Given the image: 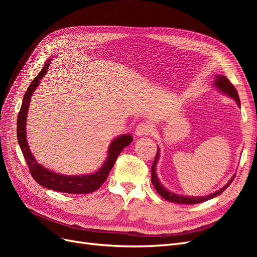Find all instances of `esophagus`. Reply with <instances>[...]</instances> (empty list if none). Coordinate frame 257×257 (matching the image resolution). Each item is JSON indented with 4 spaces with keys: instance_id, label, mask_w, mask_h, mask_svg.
Returning a JSON list of instances; mask_svg holds the SVG:
<instances>
[{
    "instance_id": "1",
    "label": "esophagus",
    "mask_w": 257,
    "mask_h": 257,
    "mask_svg": "<svg viewBox=\"0 0 257 257\" xmlns=\"http://www.w3.org/2000/svg\"><path fill=\"white\" fill-rule=\"evenodd\" d=\"M152 125L150 123L148 122H145V123H141L138 124V125L136 126V130H135V135L141 137V136H144V135H148L150 134L152 132Z\"/></svg>"
}]
</instances>
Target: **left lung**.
<instances>
[{"instance_id":"1","label":"left lung","mask_w":257,"mask_h":257,"mask_svg":"<svg viewBox=\"0 0 257 257\" xmlns=\"http://www.w3.org/2000/svg\"><path fill=\"white\" fill-rule=\"evenodd\" d=\"M213 87L216 88L219 90L223 94L227 95L231 98L235 99V102L237 103V105L240 107V99L238 96V93L237 90L235 89L234 85L230 83V81L226 78V77L223 76V75H216L215 76V80L213 82ZM160 159V149L158 147V152L157 155H155V159L153 162V165L151 167V181L152 184L154 185L155 190L160 194V195L168 200V201H173V203H177V204H186V205H194V204H199V203H203V201H206L208 199H211L217 195H220L221 193L224 192V190L228 188V185L232 182L235 178V175L230 178V180L225 184L223 188H221L220 190H217L211 194H209V195L206 196H186V195H180V194H177L174 192H170L169 190H167L164 185H163L160 181V179L158 177L157 174V164L159 162Z\"/></svg>"}]
</instances>
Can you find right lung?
<instances>
[{
	"label": "right lung",
	"instance_id": "add662e5",
	"mask_svg": "<svg viewBox=\"0 0 257 257\" xmlns=\"http://www.w3.org/2000/svg\"><path fill=\"white\" fill-rule=\"evenodd\" d=\"M52 58L46 60V63L40 74L35 77V79L31 82L30 87L28 88L25 96L22 99V105L17 119V137L20 149L23 153V157L26 159L27 164L29 166L30 173L35 179V181L41 184L44 188L49 190H53L57 192L71 193V194H88L96 191L100 185H102L109 175L112 166L116 161V158L124 148L127 147L133 137L130 134H123L115 137L108 147L107 158L97 172L93 174L85 175H76V176H67L51 172L50 169L41 165L37 160L34 158L33 153L31 152L30 147L27 141V116L29 111V106L31 103V97H32L35 89L41 83V79L47 73L50 66Z\"/></svg>",
	"mask_w": 257,
	"mask_h": 257
}]
</instances>
